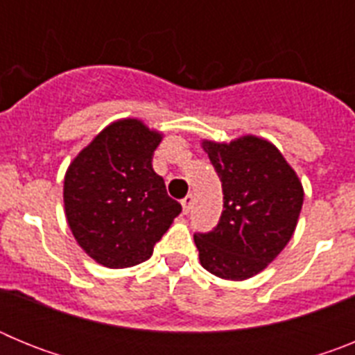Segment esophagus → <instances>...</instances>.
<instances>
[{"label": "esophagus", "mask_w": 355, "mask_h": 355, "mask_svg": "<svg viewBox=\"0 0 355 355\" xmlns=\"http://www.w3.org/2000/svg\"><path fill=\"white\" fill-rule=\"evenodd\" d=\"M181 206H183V213H188L190 209H192V206H193V196H192V193H188V196L184 197L183 200H181Z\"/></svg>", "instance_id": "34e87169"}]
</instances>
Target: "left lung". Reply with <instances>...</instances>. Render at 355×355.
<instances>
[{
    "label": "left lung",
    "instance_id": "1",
    "mask_svg": "<svg viewBox=\"0 0 355 355\" xmlns=\"http://www.w3.org/2000/svg\"><path fill=\"white\" fill-rule=\"evenodd\" d=\"M220 178L224 211L209 233H196L200 265L213 275L243 281L259 274L293 236L304 190L277 147L258 137L231 144L205 140Z\"/></svg>",
    "mask_w": 355,
    "mask_h": 355
}]
</instances>
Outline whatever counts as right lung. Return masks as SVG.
<instances>
[{
	"mask_svg": "<svg viewBox=\"0 0 355 355\" xmlns=\"http://www.w3.org/2000/svg\"><path fill=\"white\" fill-rule=\"evenodd\" d=\"M162 135L137 119L110 124L69 165L64 205L81 249L108 268L150 258L181 205L153 168Z\"/></svg>",
	"mask_w": 355,
	"mask_h": 355,
	"instance_id": "1",
	"label": "right lung"
}]
</instances>
